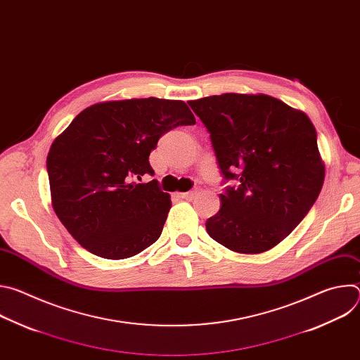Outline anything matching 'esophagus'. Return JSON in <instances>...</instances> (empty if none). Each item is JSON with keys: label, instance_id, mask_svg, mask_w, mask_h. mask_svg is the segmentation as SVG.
I'll return each instance as SVG.
<instances>
[{"label": "esophagus", "instance_id": "obj_1", "mask_svg": "<svg viewBox=\"0 0 360 360\" xmlns=\"http://www.w3.org/2000/svg\"><path fill=\"white\" fill-rule=\"evenodd\" d=\"M196 193H198V189H193V191H189V192H182V193H179V196L184 198V199L192 200L196 196Z\"/></svg>", "mask_w": 360, "mask_h": 360}]
</instances>
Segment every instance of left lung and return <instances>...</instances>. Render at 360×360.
<instances>
[{
  "label": "left lung",
  "mask_w": 360,
  "mask_h": 360,
  "mask_svg": "<svg viewBox=\"0 0 360 360\" xmlns=\"http://www.w3.org/2000/svg\"><path fill=\"white\" fill-rule=\"evenodd\" d=\"M211 134L225 181L222 207L207 221L210 236L239 253L282 242L318 199L325 164L307 115L265 94H222L189 101Z\"/></svg>",
  "instance_id": "1"
}]
</instances>
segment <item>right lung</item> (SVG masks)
Masks as SVG:
<instances>
[{"instance_id": "1", "label": "right lung", "mask_w": 360, "mask_h": 360, "mask_svg": "<svg viewBox=\"0 0 360 360\" xmlns=\"http://www.w3.org/2000/svg\"><path fill=\"white\" fill-rule=\"evenodd\" d=\"M184 101L141 98L99 102L79 112L46 157L53 208L91 253L125 259L155 242L171 196L153 175L149 153L179 125H193Z\"/></svg>"}]
</instances>
